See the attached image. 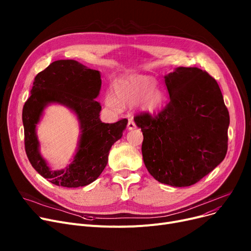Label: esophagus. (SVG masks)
Returning a JSON list of instances; mask_svg holds the SVG:
<instances>
[{
  "label": "esophagus",
  "mask_w": 251,
  "mask_h": 251,
  "mask_svg": "<svg viewBox=\"0 0 251 251\" xmlns=\"http://www.w3.org/2000/svg\"><path fill=\"white\" fill-rule=\"evenodd\" d=\"M128 129L129 130H132V129H134V128H136V124H135V122H134V120L132 118L131 119H129V121H128Z\"/></svg>",
  "instance_id": "esophagus-1"
}]
</instances>
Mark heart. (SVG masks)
I'll list each match as a JSON object with an SVG mask.
<instances>
[{"label": "heart", "instance_id": "obj_1", "mask_svg": "<svg viewBox=\"0 0 251 251\" xmlns=\"http://www.w3.org/2000/svg\"><path fill=\"white\" fill-rule=\"evenodd\" d=\"M115 97L108 95L104 103L113 111L120 112L122 105L132 107L137 103L148 111H155L161 107L163 96L154 87L153 79L148 76L133 75L120 79L114 84Z\"/></svg>", "mask_w": 251, "mask_h": 251}]
</instances>
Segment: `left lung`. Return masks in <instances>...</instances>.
<instances>
[{"mask_svg": "<svg viewBox=\"0 0 251 251\" xmlns=\"http://www.w3.org/2000/svg\"><path fill=\"white\" fill-rule=\"evenodd\" d=\"M165 82L166 107L157 114L142 112L134 121L142 131L150 174L161 183L186 187L225 159L230 116L218 82L206 71L179 67Z\"/></svg>", "mask_w": 251, "mask_h": 251, "instance_id": "8db88e82", "label": "left lung"}]
</instances>
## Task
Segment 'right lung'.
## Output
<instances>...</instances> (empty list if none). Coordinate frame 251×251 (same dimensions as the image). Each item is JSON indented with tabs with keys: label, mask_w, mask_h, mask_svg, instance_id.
<instances>
[{
	"label": "right lung",
	"mask_w": 251,
	"mask_h": 251,
	"mask_svg": "<svg viewBox=\"0 0 251 251\" xmlns=\"http://www.w3.org/2000/svg\"><path fill=\"white\" fill-rule=\"evenodd\" d=\"M101 85L100 74L74 60H59L39 72L22 110L24 146L36 172L55 185L76 188L94 182L107 166L113 144L122 137L127 119L102 123L100 103L96 100ZM60 102L72 108L81 121L82 137L75 161L66 170L50 171L38 152L35 126L45 105Z\"/></svg>",
	"instance_id": "obj_1"
}]
</instances>
